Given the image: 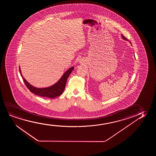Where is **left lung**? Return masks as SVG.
Returning <instances> with one entry per match:
<instances>
[{"instance_id": "left-lung-1", "label": "left lung", "mask_w": 156, "mask_h": 156, "mask_svg": "<svg viewBox=\"0 0 156 156\" xmlns=\"http://www.w3.org/2000/svg\"><path fill=\"white\" fill-rule=\"evenodd\" d=\"M122 38L123 39H124V40H125V41H128V39H127V38H125V37L124 36V35H123V34H122ZM129 43H130V44L132 45V44H131V43H130V41L129 42Z\"/></svg>"}]
</instances>
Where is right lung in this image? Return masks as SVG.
<instances>
[{"label":"right lung","instance_id":"add662e5","mask_svg":"<svg viewBox=\"0 0 156 156\" xmlns=\"http://www.w3.org/2000/svg\"><path fill=\"white\" fill-rule=\"evenodd\" d=\"M73 69L74 66H72L68 70H67L64 73V74L62 75V77H61V78L58 80V82H56L53 85L47 87L37 88L31 85L23 77L22 75L21 69L19 66L20 73H21V76L23 79L24 83L26 84V86L30 90V92L38 96L48 98H55L58 96H60L62 94L66 87V80Z\"/></svg>","mask_w":156,"mask_h":156}]
</instances>
